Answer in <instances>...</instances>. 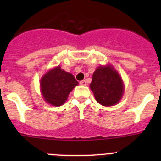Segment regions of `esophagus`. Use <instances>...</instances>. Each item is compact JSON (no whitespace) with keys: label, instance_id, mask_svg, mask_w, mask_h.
<instances>
[{"label":"esophagus","instance_id":"1","mask_svg":"<svg viewBox=\"0 0 161 161\" xmlns=\"http://www.w3.org/2000/svg\"><path fill=\"white\" fill-rule=\"evenodd\" d=\"M80 85H83V86L86 85H87V83H86V80H80Z\"/></svg>","mask_w":161,"mask_h":161}]
</instances>
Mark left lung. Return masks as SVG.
<instances>
[{
  "label": "left lung",
  "mask_w": 161,
  "mask_h": 161,
  "mask_svg": "<svg viewBox=\"0 0 161 161\" xmlns=\"http://www.w3.org/2000/svg\"><path fill=\"white\" fill-rule=\"evenodd\" d=\"M90 89L97 102L105 106H114L123 94V84L111 66L99 67L93 74Z\"/></svg>",
  "instance_id": "left-lung-1"
}]
</instances>
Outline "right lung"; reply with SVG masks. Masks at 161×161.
<instances>
[{
    "label": "right lung",
    "instance_id": "obj_1",
    "mask_svg": "<svg viewBox=\"0 0 161 161\" xmlns=\"http://www.w3.org/2000/svg\"><path fill=\"white\" fill-rule=\"evenodd\" d=\"M78 85L69 72L58 66L46 73L41 80V91L44 100L52 106H62L73 88Z\"/></svg>",
    "mask_w": 161,
    "mask_h": 161
}]
</instances>
